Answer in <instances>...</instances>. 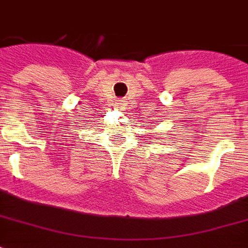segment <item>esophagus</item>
<instances>
[{
  "instance_id": "obj_1",
  "label": "esophagus",
  "mask_w": 248,
  "mask_h": 248,
  "mask_svg": "<svg viewBox=\"0 0 248 248\" xmlns=\"http://www.w3.org/2000/svg\"><path fill=\"white\" fill-rule=\"evenodd\" d=\"M126 106V101L124 99H115V102H114V108H119V110H122Z\"/></svg>"
}]
</instances>
